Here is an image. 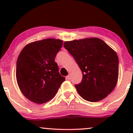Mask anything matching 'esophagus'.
<instances>
[{
	"mask_svg": "<svg viewBox=\"0 0 133 133\" xmlns=\"http://www.w3.org/2000/svg\"><path fill=\"white\" fill-rule=\"evenodd\" d=\"M71 74H69L68 76H67V79H69V80H70V79H71Z\"/></svg>",
	"mask_w": 133,
	"mask_h": 133,
	"instance_id": "obj_1",
	"label": "esophagus"
}]
</instances>
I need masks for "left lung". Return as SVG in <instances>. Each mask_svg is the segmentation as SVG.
<instances>
[{"instance_id":"left-lung-1","label":"left lung","mask_w":133,"mask_h":133,"mask_svg":"<svg viewBox=\"0 0 133 133\" xmlns=\"http://www.w3.org/2000/svg\"><path fill=\"white\" fill-rule=\"evenodd\" d=\"M64 47L82 71V81L75 87L84 99L99 101L113 91L118 79L119 59L106 42L99 38H86L66 41Z\"/></svg>"}]
</instances>
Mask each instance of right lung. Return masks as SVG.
Returning a JSON list of instances; mask_svg holds the SVG:
<instances>
[{
    "instance_id": "add662e5",
    "label": "right lung",
    "mask_w": 133,
    "mask_h": 133,
    "mask_svg": "<svg viewBox=\"0 0 133 133\" xmlns=\"http://www.w3.org/2000/svg\"><path fill=\"white\" fill-rule=\"evenodd\" d=\"M62 44V41L55 39L35 41L20 53L17 82L22 94L34 103L43 104L52 99L65 81L54 59Z\"/></svg>"
}]
</instances>
